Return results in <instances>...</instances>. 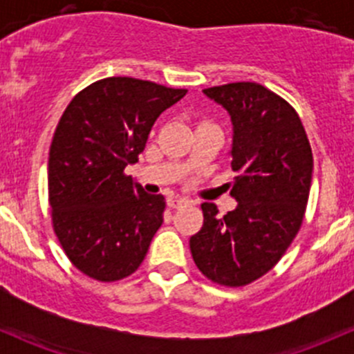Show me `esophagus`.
<instances>
[{"label":"esophagus","instance_id":"esophagus-1","mask_svg":"<svg viewBox=\"0 0 354 354\" xmlns=\"http://www.w3.org/2000/svg\"><path fill=\"white\" fill-rule=\"evenodd\" d=\"M185 203H187V200H185V198H176V197H173V198L167 200V205L173 207V209H178V207L185 205Z\"/></svg>","mask_w":354,"mask_h":354}]
</instances>
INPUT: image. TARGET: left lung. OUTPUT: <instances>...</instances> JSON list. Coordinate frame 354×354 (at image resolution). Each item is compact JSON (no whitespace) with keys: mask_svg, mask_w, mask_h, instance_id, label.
<instances>
[{"mask_svg":"<svg viewBox=\"0 0 354 354\" xmlns=\"http://www.w3.org/2000/svg\"><path fill=\"white\" fill-rule=\"evenodd\" d=\"M233 123L231 197L236 209L217 216L202 203L203 226L190 238L198 270L223 286H246L269 272L295 240L305 216L313 157L298 113L255 82L203 91Z\"/></svg>","mask_w":354,"mask_h":354,"instance_id":"1","label":"left lung"}]
</instances>
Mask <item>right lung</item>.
<instances>
[{
	"label": "right lung",
	"instance_id": "obj_1",
	"mask_svg": "<svg viewBox=\"0 0 354 354\" xmlns=\"http://www.w3.org/2000/svg\"><path fill=\"white\" fill-rule=\"evenodd\" d=\"M185 88L109 77L78 92L63 113L48 162L53 227L85 276L113 283L130 276L162 224L166 200L124 174L145 149L159 114Z\"/></svg>",
	"mask_w": 354,
	"mask_h": 354
}]
</instances>
